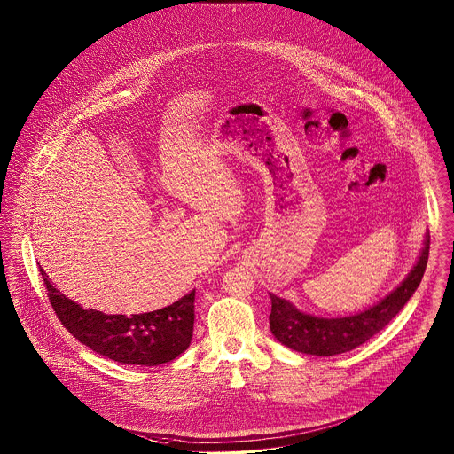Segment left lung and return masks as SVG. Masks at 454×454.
Instances as JSON below:
<instances>
[{"label":"left lung","instance_id":"obj_1","mask_svg":"<svg viewBox=\"0 0 454 454\" xmlns=\"http://www.w3.org/2000/svg\"><path fill=\"white\" fill-rule=\"evenodd\" d=\"M428 254L430 235H427L418 265L407 275V278L377 305L349 317H316L300 312L293 303L270 293V330L273 337L293 351L316 356H335L356 349L379 333L402 310L423 278Z\"/></svg>","mask_w":454,"mask_h":454}]
</instances>
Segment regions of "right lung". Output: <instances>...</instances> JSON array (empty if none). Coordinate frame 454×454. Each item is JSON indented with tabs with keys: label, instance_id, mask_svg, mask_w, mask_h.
I'll use <instances>...</instances> for the list:
<instances>
[{
	"label": "right lung",
	"instance_id": "right-lung-1",
	"mask_svg": "<svg viewBox=\"0 0 454 454\" xmlns=\"http://www.w3.org/2000/svg\"><path fill=\"white\" fill-rule=\"evenodd\" d=\"M40 265V263H38ZM49 301L61 325L101 356L124 364L158 366L176 360L192 339L194 291L176 303L145 314H103L67 298L42 270Z\"/></svg>",
	"mask_w": 454,
	"mask_h": 454
}]
</instances>
